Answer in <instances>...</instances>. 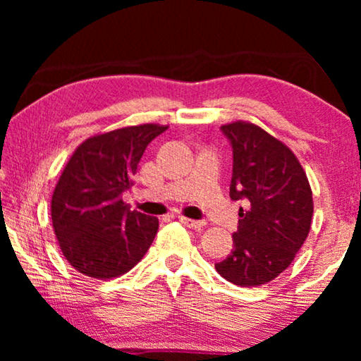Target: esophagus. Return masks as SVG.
<instances>
[{
    "instance_id": "34e87169",
    "label": "esophagus",
    "mask_w": 361,
    "mask_h": 361,
    "mask_svg": "<svg viewBox=\"0 0 361 361\" xmlns=\"http://www.w3.org/2000/svg\"><path fill=\"white\" fill-rule=\"evenodd\" d=\"M180 224H184L185 226H189L192 230H200L205 226V221L204 220H192V219H187V216H179Z\"/></svg>"
}]
</instances>
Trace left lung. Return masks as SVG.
Wrapping results in <instances>:
<instances>
[{"label":"left lung","mask_w":361,"mask_h":361,"mask_svg":"<svg viewBox=\"0 0 361 361\" xmlns=\"http://www.w3.org/2000/svg\"><path fill=\"white\" fill-rule=\"evenodd\" d=\"M231 151L230 199L243 200L233 250L215 263L221 278L241 288L269 283L293 263L314 214L312 190L294 152L259 126L220 128Z\"/></svg>","instance_id":"obj_1"}]
</instances>
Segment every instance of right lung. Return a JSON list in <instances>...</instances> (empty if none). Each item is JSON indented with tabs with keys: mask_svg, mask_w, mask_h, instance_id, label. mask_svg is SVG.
<instances>
[{
	"mask_svg": "<svg viewBox=\"0 0 361 361\" xmlns=\"http://www.w3.org/2000/svg\"><path fill=\"white\" fill-rule=\"evenodd\" d=\"M167 126L140 125L88 137L67 162L52 195V225L78 273L110 279L130 271L154 240L156 216L131 210L123 194L147 145Z\"/></svg>",
	"mask_w": 361,
	"mask_h": 361,
	"instance_id": "1",
	"label": "right lung"
}]
</instances>
